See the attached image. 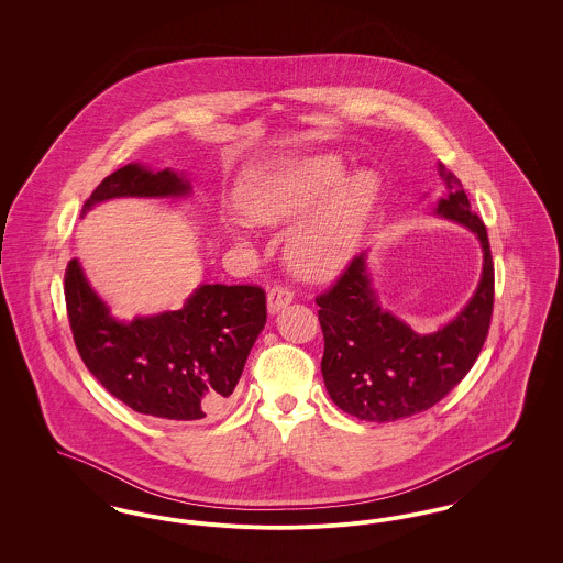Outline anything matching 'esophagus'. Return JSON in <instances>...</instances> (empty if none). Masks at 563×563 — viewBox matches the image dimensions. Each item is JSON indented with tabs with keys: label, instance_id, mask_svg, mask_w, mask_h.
Listing matches in <instances>:
<instances>
[{
	"label": "esophagus",
	"instance_id": "34e87169",
	"mask_svg": "<svg viewBox=\"0 0 563 563\" xmlns=\"http://www.w3.org/2000/svg\"><path fill=\"white\" fill-rule=\"evenodd\" d=\"M291 301H294V294H291V289H287V287H274V289H269V314H278V312H280V310H285Z\"/></svg>",
	"mask_w": 563,
	"mask_h": 563
}]
</instances>
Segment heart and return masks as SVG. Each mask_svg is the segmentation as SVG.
Listing matches in <instances>:
<instances>
[{
	"label": "heart",
	"mask_w": 563,
	"mask_h": 563,
	"mask_svg": "<svg viewBox=\"0 0 563 563\" xmlns=\"http://www.w3.org/2000/svg\"><path fill=\"white\" fill-rule=\"evenodd\" d=\"M377 196L379 179L372 170L346 177L338 156H289L246 170L236 207L253 225H285L301 216L289 232L287 257L299 276L327 280L349 266ZM244 221H223V236L246 242Z\"/></svg>",
	"instance_id": "obj_1"
}]
</instances>
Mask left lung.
I'll return each mask as SVG.
<instances>
[{"mask_svg":"<svg viewBox=\"0 0 563 563\" xmlns=\"http://www.w3.org/2000/svg\"><path fill=\"white\" fill-rule=\"evenodd\" d=\"M445 194L432 213L468 228L482 244L479 285L457 317L420 335L384 310L367 269V251L317 297L324 338L321 372L331 401L365 422H395L441 401L475 365L494 306V264L482 219L452 170L437 164Z\"/></svg>","mask_w":563,"mask_h":563,"instance_id":"8db88e82","label":"left lung"}]
</instances>
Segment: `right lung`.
Here are the masks:
<instances>
[{
  "label": "right lung",
  "instance_id": "right-lung-1",
  "mask_svg": "<svg viewBox=\"0 0 563 563\" xmlns=\"http://www.w3.org/2000/svg\"><path fill=\"white\" fill-rule=\"evenodd\" d=\"M173 168L141 162L106 177L80 217L113 198H188ZM65 301L84 365L115 399L166 422L214 418L232 402L246 356L266 324V294L251 285H200L181 310L120 321L78 260L65 272Z\"/></svg>",
  "mask_w": 563,
  "mask_h": 563
}]
</instances>
